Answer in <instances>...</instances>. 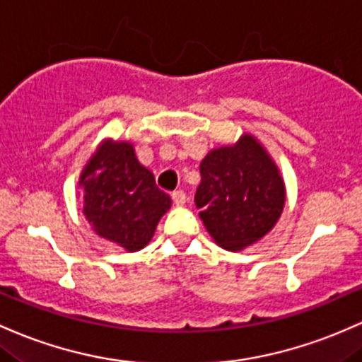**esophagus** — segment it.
<instances>
[{
	"mask_svg": "<svg viewBox=\"0 0 362 362\" xmlns=\"http://www.w3.org/2000/svg\"><path fill=\"white\" fill-rule=\"evenodd\" d=\"M172 199H173V202L177 206H184L185 204V199H187V197H185L184 190H175V192L172 194Z\"/></svg>",
	"mask_w": 362,
	"mask_h": 362,
	"instance_id": "esophagus-1",
	"label": "esophagus"
}]
</instances>
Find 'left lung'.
<instances>
[{
  "instance_id": "left-lung-1",
  "label": "left lung",
  "mask_w": 362,
  "mask_h": 362,
  "mask_svg": "<svg viewBox=\"0 0 362 362\" xmlns=\"http://www.w3.org/2000/svg\"><path fill=\"white\" fill-rule=\"evenodd\" d=\"M199 170L194 201L220 247L242 251L275 226L285 206V184L256 137L244 134L233 146L209 151Z\"/></svg>"
}]
</instances>
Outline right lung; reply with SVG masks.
I'll use <instances>...</instances> for the list:
<instances>
[{
    "mask_svg": "<svg viewBox=\"0 0 362 362\" xmlns=\"http://www.w3.org/2000/svg\"><path fill=\"white\" fill-rule=\"evenodd\" d=\"M84 214L94 232L129 252L153 239L172 199L139 163L130 142L103 141L81 173Z\"/></svg>",
    "mask_w": 362,
    "mask_h": 362,
    "instance_id": "add662e5",
    "label": "right lung"
}]
</instances>
